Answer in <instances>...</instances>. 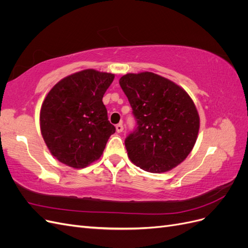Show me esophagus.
I'll use <instances>...</instances> for the list:
<instances>
[{"label":"esophagus","instance_id":"34e87169","mask_svg":"<svg viewBox=\"0 0 248 248\" xmlns=\"http://www.w3.org/2000/svg\"><path fill=\"white\" fill-rule=\"evenodd\" d=\"M123 129H124V127H123V124L122 123H120V124H118L117 126H116V130H117V132H122L123 131Z\"/></svg>","mask_w":248,"mask_h":248}]
</instances>
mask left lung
Listing matches in <instances>:
<instances>
[{"mask_svg":"<svg viewBox=\"0 0 248 248\" xmlns=\"http://www.w3.org/2000/svg\"><path fill=\"white\" fill-rule=\"evenodd\" d=\"M138 127L125 140L130 160L164 172L181 163L196 144L200 117L184 89L153 72L127 73L119 80Z\"/></svg>","mask_w":248,"mask_h":248,"instance_id":"left-lung-1","label":"left lung"}]
</instances>
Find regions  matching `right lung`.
I'll list each match as a JSON object with an SVG mask.
<instances>
[{"instance_id":"obj_1","label":"right lung","mask_w":248,"mask_h":248,"mask_svg":"<svg viewBox=\"0 0 248 248\" xmlns=\"http://www.w3.org/2000/svg\"><path fill=\"white\" fill-rule=\"evenodd\" d=\"M115 76L86 69L51 88L40 110V130L52 156L66 166L84 169L99 159L116 128L102 102Z\"/></svg>"}]
</instances>
